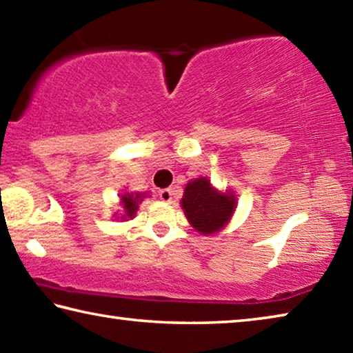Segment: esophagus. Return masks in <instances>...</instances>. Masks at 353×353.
Listing matches in <instances>:
<instances>
[{"instance_id": "34e87169", "label": "esophagus", "mask_w": 353, "mask_h": 353, "mask_svg": "<svg viewBox=\"0 0 353 353\" xmlns=\"http://www.w3.org/2000/svg\"><path fill=\"white\" fill-rule=\"evenodd\" d=\"M159 198H160V201H163V202H171V199H172L171 190H170V188L160 190V191H159Z\"/></svg>"}]
</instances>
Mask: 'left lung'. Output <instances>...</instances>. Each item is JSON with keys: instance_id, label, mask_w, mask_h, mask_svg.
<instances>
[{"instance_id": "8db88e82", "label": "left lung", "mask_w": 353, "mask_h": 353, "mask_svg": "<svg viewBox=\"0 0 353 353\" xmlns=\"http://www.w3.org/2000/svg\"><path fill=\"white\" fill-rule=\"evenodd\" d=\"M236 194L232 190L214 188L208 177L191 179L185 185L181 207L196 232L202 235L218 234L229 224L236 208Z\"/></svg>"}]
</instances>
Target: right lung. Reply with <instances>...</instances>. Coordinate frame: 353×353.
I'll use <instances>...</instances> for the list:
<instances>
[{"label": "right lung", "instance_id": "obj_1", "mask_svg": "<svg viewBox=\"0 0 353 353\" xmlns=\"http://www.w3.org/2000/svg\"><path fill=\"white\" fill-rule=\"evenodd\" d=\"M146 196H149V191H145V193H141V191H124V193L119 194V205L123 207V214L121 216H117L118 213H115L117 219L129 221L135 218L139 205Z\"/></svg>", "mask_w": 353, "mask_h": 353}]
</instances>
